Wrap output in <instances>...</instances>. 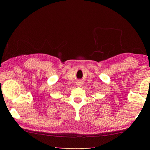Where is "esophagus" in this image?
<instances>
[{
  "instance_id": "34e87169",
  "label": "esophagus",
  "mask_w": 150,
  "mask_h": 150,
  "mask_svg": "<svg viewBox=\"0 0 150 150\" xmlns=\"http://www.w3.org/2000/svg\"><path fill=\"white\" fill-rule=\"evenodd\" d=\"M78 86H81V84H78Z\"/></svg>"
}]
</instances>
